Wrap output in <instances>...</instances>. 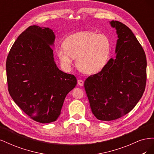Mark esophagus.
Listing matches in <instances>:
<instances>
[{"label": "esophagus", "instance_id": "esophagus-1", "mask_svg": "<svg viewBox=\"0 0 154 154\" xmlns=\"http://www.w3.org/2000/svg\"><path fill=\"white\" fill-rule=\"evenodd\" d=\"M83 83H84V82H83V81L82 80H78V85H80V86H83Z\"/></svg>", "mask_w": 154, "mask_h": 154}]
</instances>
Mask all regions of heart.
<instances>
[{"label": "heart", "instance_id": "1", "mask_svg": "<svg viewBox=\"0 0 154 154\" xmlns=\"http://www.w3.org/2000/svg\"><path fill=\"white\" fill-rule=\"evenodd\" d=\"M110 49V41L106 35L85 31L68 36L57 53L65 67H71L73 58H76V66L82 72L95 74L105 66Z\"/></svg>", "mask_w": 154, "mask_h": 154}]
</instances>
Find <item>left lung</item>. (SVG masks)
<instances>
[{"mask_svg":"<svg viewBox=\"0 0 154 154\" xmlns=\"http://www.w3.org/2000/svg\"><path fill=\"white\" fill-rule=\"evenodd\" d=\"M118 35L116 57L84 83L92 114L99 120L117 119L140 100L146 82V58L141 45L129 27L112 20Z\"/></svg>","mask_w":154,"mask_h":154,"instance_id":"obj_1","label":"left lung"}]
</instances>
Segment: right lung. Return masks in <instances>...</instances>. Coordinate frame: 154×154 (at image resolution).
<instances>
[{
    "mask_svg": "<svg viewBox=\"0 0 154 154\" xmlns=\"http://www.w3.org/2000/svg\"><path fill=\"white\" fill-rule=\"evenodd\" d=\"M55 35L49 27L31 26L18 36L6 60L8 91L13 101L36 122H55L65 98L77 83L73 74L55 63Z\"/></svg>",
    "mask_w": 154,
    "mask_h": 154,
    "instance_id": "right-lung-1",
    "label": "right lung"
}]
</instances>
